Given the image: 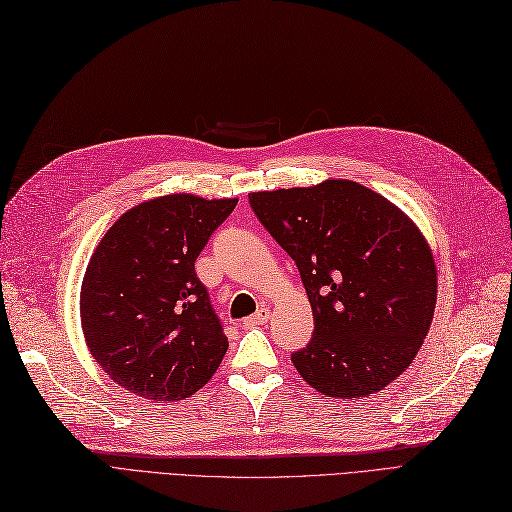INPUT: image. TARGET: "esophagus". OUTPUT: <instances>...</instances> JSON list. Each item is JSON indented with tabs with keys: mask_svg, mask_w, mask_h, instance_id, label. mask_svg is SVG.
Returning <instances> with one entry per match:
<instances>
[{
	"mask_svg": "<svg viewBox=\"0 0 512 512\" xmlns=\"http://www.w3.org/2000/svg\"><path fill=\"white\" fill-rule=\"evenodd\" d=\"M269 316H271V309L260 307V309H256V314H252L250 318H245L243 324H245V327H258V324H265L269 320Z\"/></svg>",
	"mask_w": 512,
	"mask_h": 512,
	"instance_id": "1",
	"label": "esophagus"
}]
</instances>
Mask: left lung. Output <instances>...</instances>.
I'll return each instance as SVG.
<instances>
[{"label":"left lung","instance_id":"obj_1","mask_svg":"<svg viewBox=\"0 0 512 512\" xmlns=\"http://www.w3.org/2000/svg\"><path fill=\"white\" fill-rule=\"evenodd\" d=\"M260 224L294 260L314 335L292 352L327 397L382 391L421 348L436 307V265L418 228L361 183L250 194Z\"/></svg>","mask_w":512,"mask_h":512}]
</instances>
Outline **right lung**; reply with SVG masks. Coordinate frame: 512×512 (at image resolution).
Wrapping results in <instances>:
<instances>
[{
  "label": "right lung",
  "instance_id": "right-lung-1",
  "mask_svg": "<svg viewBox=\"0 0 512 512\" xmlns=\"http://www.w3.org/2000/svg\"><path fill=\"white\" fill-rule=\"evenodd\" d=\"M237 198L162 196L123 213L89 260L81 320L89 352L126 391L190 397L220 367L228 342L194 271Z\"/></svg>",
  "mask_w": 512,
  "mask_h": 512
}]
</instances>
